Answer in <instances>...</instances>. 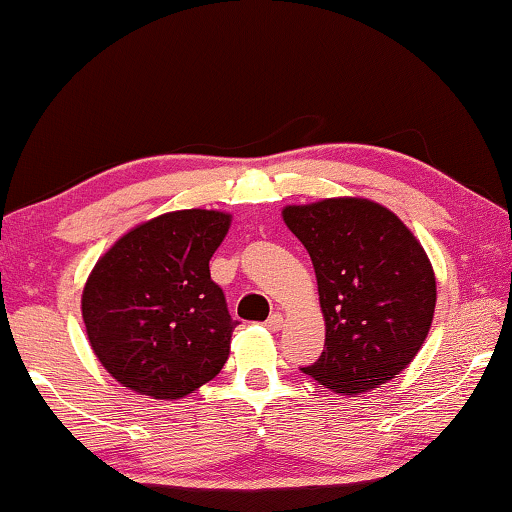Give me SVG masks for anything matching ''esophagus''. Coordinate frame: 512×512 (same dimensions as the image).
I'll return each mask as SVG.
<instances>
[{
  "mask_svg": "<svg viewBox=\"0 0 512 512\" xmlns=\"http://www.w3.org/2000/svg\"><path fill=\"white\" fill-rule=\"evenodd\" d=\"M264 327H266V329H271V331L283 329V315H280V313H273L271 318L264 322Z\"/></svg>",
  "mask_w": 512,
  "mask_h": 512,
  "instance_id": "1",
  "label": "esophagus"
}]
</instances>
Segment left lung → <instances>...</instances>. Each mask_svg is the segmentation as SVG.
Returning a JSON list of instances; mask_svg holds the SVG:
<instances>
[{
  "mask_svg": "<svg viewBox=\"0 0 512 512\" xmlns=\"http://www.w3.org/2000/svg\"><path fill=\"white\" fill-rule=\"evenodd\" d=\"M318 278L325 352L306 376L336 394L369 392L406 369L429 334L436 276L390 208L359 197L285 206Z\"/></svg>",
  "mask_w": 512,
  "mask_h": 512,
  "instance_id": "8db88e82",
  "label": "left lung"
}]
</instances>
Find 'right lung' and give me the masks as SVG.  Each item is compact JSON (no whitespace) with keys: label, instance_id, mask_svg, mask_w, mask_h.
<instances>
[{"label":"right lung","instance_id":"right-lung-1","mask_svg":"<svg viewBox=\"0 0 512 512\" xmlns=\"http://www.w3.org/2000/svg\"><path fill=\"white\" fill-rule=\"evenodd\" d=\"M232 215L187 208L120 236L92 269L81 311L88 341L122 387L181 399L218 376L236 322L208 262Z\"/></svg>","mask_w":512,"mask_h":512}]
</instances>
